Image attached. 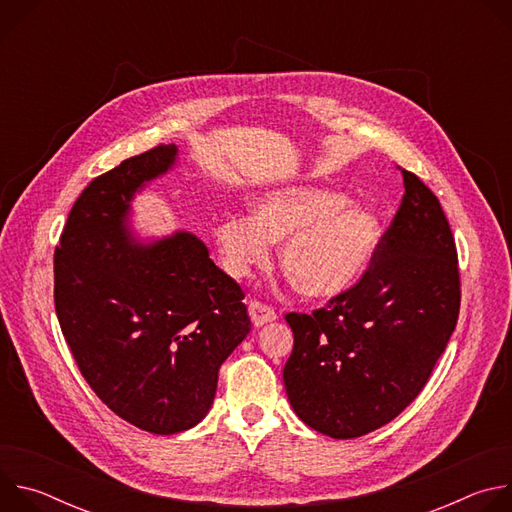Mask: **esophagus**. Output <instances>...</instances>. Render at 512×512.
<instances>
[{"instance_id": "34e87169", "label": "esophagus", "mask_w": 512, "mask_h": 512, "mask_svg": "<svg viewBox=\"0 0 512 512\" xmlns=\"http://www.w3.org/2000/svg\"><path fill=\"white\" fill-rule=\"evenodd\" d=\"M249 316H251V322H253V326H265V324H269V322H273L275 318H277V314H275V310L273 308H269V306H265V304H261L259 300H251V304H249Z\"/></svg>"}]
</instances>
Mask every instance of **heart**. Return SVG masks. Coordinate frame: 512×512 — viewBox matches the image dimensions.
<instances>
[{
  "mask_svg": "<svg viewBox=\"0 0 512 512\" xmlns=\"http://www.w3.org/2000/svg\"><path fill=\"white\" fill-rule=\"evenodd\" d=\"M225 271L243 279L267 267L273 243H283L281 267L302 296L330 300L350 289L369 267L379 241L377 216L348 204L344 194L285 186L265 192L253 214H227L214 225Z\"/></svg>",
  "mask_w": 512,
  "mask_h": 512,
  "instance_id": "b5f03b06",
  "label": "heart"
}]
</instances>
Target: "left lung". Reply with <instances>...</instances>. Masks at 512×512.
<instances>
[{
    "instance_id": "left-lung-1",
    "label": "left lung",
    "mask_w": 512,
    "mask_h": 512,
    "mask_svg": "<svg viewBox=\"0 0 512 512\" xmlns=\"http://www.w3.org/2000/svg\"><path fill=\"white\" fill-rule=\"evenodd\" d=\"M399 170L405 194L367 271L326 308L285 316L294 330L287 399L336 440L383 427L421 393L460 314L448 218L413 172Z\"/></svg>"
}]
</instances>
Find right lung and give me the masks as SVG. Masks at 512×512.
Here are the masks:
<instances>
[{"instance_id": "add662e5", "label": "right lung", "mask_w": 512, "mask_h": 512, "mask_svg": "<svg viewBox=\"0 0 512 512\" xmlns=\"http://www.w3.org/2000/svg\"><path fill=\"white\" fill-rule=\"evenodd\" d=\"M176 156L162 143L97 176L54 251L56 316L81 375L113 413L158 435L204 419L218 369L251 330L241 285L200 239L141 245L129 231L133 194Z\"/></svg>"}]
</instances>
